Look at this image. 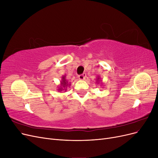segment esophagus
Instances as JSON below:
<instances>
[{"label":"esophagus","instance_id":"34e87169","mask_svg":"<svg viewBox=\"0 0 158 158\" xmlns=\"http://www.w3.org/2000/svg\"><path fill=\"white\" fill-rule=\"evenodd\" d=\"M85 76H86V74H85V73H84V74H80V75L78 76V78H79L80 80H83L85 79Z\"/></svg>","mask_w":158,"mask_h":158}]
</instances>
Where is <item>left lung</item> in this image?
<instances>
[{"label":"left lung","instance_id":"8db88e82","mask_svg":"<svg viewBox=\"0 0 158 158\" xmlns=\"http://www.w3.org/2000/svg\"><path fill=\"white\" fill-rule=\"evenodd\" d=\"M99 82H100V78L98 76V78H97V83H99Z\"/></svg>","mask_w":158,"mask_h":158}]
</instances>
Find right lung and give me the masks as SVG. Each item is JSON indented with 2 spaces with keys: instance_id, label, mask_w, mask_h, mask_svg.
<instances>
[{
  "instance_id": "1",
  "label": "right lung",
  "mask_w": 158,
  "mask_h": 158,
  "mask_svg": "<svg viewBox=\"0 0 158 158\" xmlns=\"http://www.w3.org/2000/svg\"><path fill=\"white\" fill-rule=\"evenodd\" d=\"M65 77H66L65 76H63V77H62V80L60 82V85L59 88L58 89L59 92H61V91H63V90L66 91V88H67V87H68V85H70V84H68V81L66 80Z\"/></svg>"
}]
</instances>
